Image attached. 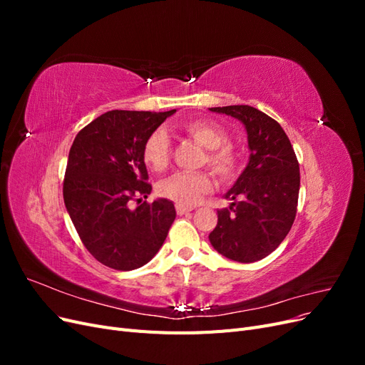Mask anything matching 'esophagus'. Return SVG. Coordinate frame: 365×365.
<instances>
[{
  "label": "esophagus",
  "mask_w": 365,
  "mask_h": 365,
  "mask_svg": "<svg viewBox=\"0 0 365 365\" xmlns=\"http://www.w3.org/2000/svg\"><path fill=\"white\" fill-rule=\"evenodd\" d=\"M193 210V207H189V205H181V204H176V213H178L180 216L181 215H185V213H189V212H192Z\"/></svg>",
  "instance_id": "34e87169"
}]
</instances>
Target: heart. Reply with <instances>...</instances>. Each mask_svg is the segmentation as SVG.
Wrapping results in <instances>:
<instances>
[{
	"mask_svg": "<svg viewBox=\"0 0 365 365\" xmlns=\"http://www.w3.org/2000/svg\"><path fill=\"white\" fill-rule=\"evenodd\" d=\"M181 130L187 137L195 140L197 145L205 148L201 164L208 165L220 181L233 180L240 158L237 150L228 145L227 129L216 121L195 118L181 125ZM172 157V145L168 132L155 129L146 138L143 146V160L153 172H163L168 169ZM212 176L208 172H176L158 184V193L163 197L181 205H193L200 197L212 190Z\"/></svg>",
	"mask_w": 365,
	"mask_h": 365,
	"instance_id": "obj_1",
	"label": "heart"
}]
</instances>
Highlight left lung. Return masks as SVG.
Instances as JSON below:
<instances>
[{"mask_svg":"<svg viewBox=\"0 0 365 365\" xmlns=\"http://www.w3.org/2000/svg\"><path fill=\"white\" fill-rule=\"evenodd\" d=\"M239 118L247 128L250 163L225 195L230 208L217 210L210 233L213 248L240 263L257 262L277 248L294 224L300 168L283 128L248 105L210 108Z\"/></svg>","mask_w":365,"mask_h":365,"instance_id":"obj_1","label":"left lung"}]
</instances>
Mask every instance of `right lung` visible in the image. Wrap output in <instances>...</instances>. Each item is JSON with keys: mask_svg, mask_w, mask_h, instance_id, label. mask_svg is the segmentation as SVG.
<instances>
[{"mask_svg": "<svg viewBox=\"0 0 365 365\" xmlns=\"http://www.w3.org/2000/svg\"><path fill=\"white\" fill-rule=\"evenodd\" d=\"M173 113L108 111L73 141L63 202L85 248L108 268L143 267L168 237L176 216L170 201H143L135 210L128 202L150 193L143 146Z\"/></svg>", "mask_w": 365, "mask_h": 365, "instance_id": "add662e5", "label": "right lung"}]
</instances>
